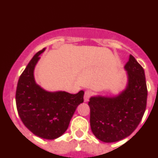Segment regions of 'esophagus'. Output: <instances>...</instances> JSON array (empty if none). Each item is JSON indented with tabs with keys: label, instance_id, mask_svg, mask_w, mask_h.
Returning a JSON list of instances; mask_svg holds the SVG:
<instances>
[{
	"label": "esophagus",
	"instance_id": "esophagus-1",
	"mask_svg": "<svg viewBox=\"0 0 158 158\" xmlns=\"http://www.w3.org/2000/svg\"><path fill=\"white\" fill-rule=\"evenodd\" d=\"M91 92L90 91H85V94H84V101L85 102H88L89 101V98L91 97Z\"/></svg>",
	"mask_w": 158,
	"mask_h": 158
}]
</instances>
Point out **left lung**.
<instances>
[{"label":"left lung","mask_w":158,"mask_h":158,"mask_svg":"<svg viewBox=\"0 0 158 158\" xmlns=\"http://www.w3.org/2000/svg\"><path fill=\"white\" fill-rule=\"evenodd\" d=\"M124 69L128 83L123 92L114 97H91L89 102L91 129L104 142H118L130 135L145 114L148 90L144 69L132 55Z\"/></svg>","instance_id":"1"}]
</instances>
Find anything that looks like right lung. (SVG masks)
<instances>
[{"label":"right lung","instance_id":"add662e5","mask_svg":"<svg viewBox=\"0 0 158 158\" xmlns=\"http://www.w3.org/2000/svg\"><path fill=\"white\" fill-rule=\"evenodd\" d=\"M43 48L32 57L18 81L16 104L25 126L34 135L45 139H55L69 127L76 107L84 101V92H48L35 82L34 69Z\"/></svg>","mask_w":158,"mask_h":158}]
</instances>
